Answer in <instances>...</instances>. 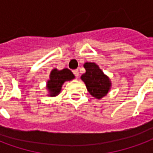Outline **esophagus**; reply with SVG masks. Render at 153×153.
<instances>
[{
  "mask_svg": "<svg viewBox=\"0 0 153 153\" xmlns=\"http://www.w3.org/2000/svg\"><path fill=\"white\" fill-rule=\"evenodd\" d=\"M72 72H73V74H74V75L76 76V77H78V76H79V71H78L77 69H75V70H73Z\"/></svg>",
  "mask_w": 153,
  "mask_h": 153,
  "instance_id": "1",
  "label": "esophagus"
}]
</instances>
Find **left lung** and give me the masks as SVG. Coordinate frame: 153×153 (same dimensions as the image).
<instances>
[{"label":"left lung","instance_id":"left-lung-1","mask_svg":"<svg viewBox=\"0 0 153 153\" xmlns=\"http://www.w3.org/2000/svg\"><path fill=\"white\" fill-rule=\"evenodd\" d=\"M84 68L85 72L81 75V81L92 96L96 100H101L111 90L112 81L95 63L86 62L84 63Z\"/></svg>","mask_w":153,"mask_h":153}]
</instances>
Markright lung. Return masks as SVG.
<instances>
[{
    "instance_id": "1",
    "label": "right lung",
    "mask_w": 153,
    "mask_h": 153,
    "mask_svg": "<svg viewBox=\"0 0 153 153\" xmlns=\"http://www.w3.org/2000/svg\"><path fill=\"white\" fill-rule=\"evenodd\" d=\"M75 78V76L68 68L59 70L53 68L50 73V79L46 82L47 95L50 97H55L59 95L62 90V86L66 81H70Z\"/></svg>"
}]
</instances>
